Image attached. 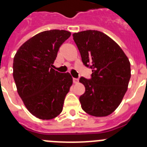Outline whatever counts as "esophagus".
Instances as JSON below:
<instances>
[{
    "label": "esophagus",
    "mask_w": 147,
    "mask_h": 147,
    "mask_svg": "<svg viewBox=\"0 0 147 147\" xmlns=\"http://www.w3.org/2000/svg\"><path fill=\"white\" fill-rule=\"evenodd\" d=\"M73 82H74V83L76 84V83L79 82V79H77V78H74L73 79Z\"/></svg>",
    "instance_id": "1"
}]
</instances>
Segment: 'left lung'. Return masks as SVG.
<instances>
[{"instance_id":"left-lung-1","label":"left lung","mask_w":147,"mask_h":147,"mask_svg":"<svg viewBox=\"0 0 147 147\" xmlns=\"http://www.w3.org/2000/svg\"><path fill=\"white\" fill-rule=\"evenodd\" d=\"M73 37L83 64L92 69L90 79H80L85 87L80 97L82 108L93 116H107L119 107L127 90L129 59L113 40L101 32L87 30L74 33Z\"/></svg>"}]
</instances>
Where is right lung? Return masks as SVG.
Returning <instances> with one entry per match:
<instances>
[{
	"instance_id": "1",
	"label": "right lung",
	"mask_w": 147,
	"mask_h": 147,
	"mask_svg": "<svg viewBox=\"0 0 147 147\" xmlns=\"http://www.w3.org/2000/svg\"><path fill=\"white\" fill-rule=\"evenodd\" d=\"M71 36L65 30H49L30 38L20 47L13 60V77L18 93L35 117L49 120L62 111L72 85L69 73L53 69L59 47Z\"/></svg>"
}]
</instances>
